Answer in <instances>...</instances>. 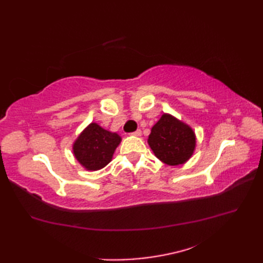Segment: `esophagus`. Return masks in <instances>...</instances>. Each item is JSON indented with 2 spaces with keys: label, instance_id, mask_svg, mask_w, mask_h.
<instances>
[{
  "label": "esophagus",
  "instance_id": "1",
  "mask_svg": "<svg viewBox=\"0 0 263 263\" xmlns=\"http://www.w3.org/2000/svg\"><path fill=\"white\" fill-rule=\"evenodd\" d=\"M132 136H135V137H140L141 136V130H137V131H135L132 133Z\"/></svg>",
  "mask_w": 263,
  "mask_h": 263
}]
</instances>
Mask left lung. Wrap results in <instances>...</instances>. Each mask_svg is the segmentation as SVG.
<instances>
[{"label": "left lung", "mask_w": 263, "mask_h": 263, "mask_svg": "<svg viewBox=\"0 0 263 263\" xmlns=\"http://www.w3.org/2000/svg\"><path fill=\"white\" fill-rule=\"evenodd\" d=\"M148 144L166 165L178 166L192 157L197 138L192 127L171 114L164 113L152 127Z\"/></svg>", "instance_id": "left-lung-1"}]
</instances>
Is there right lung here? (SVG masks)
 Returning a JSON list of instances; mask_svg holds the SVG:
<instances>
[{"label": "right lung", "mask_w": 263, "mask_h": 263, "mask_svg": "<svg viewBox=\"0 0 263 263\" xmlns=\"http://www.w3.org/2000/svg\"><path fill=\"white\" fill-rule=\"evenodd\" d=\"M122 138L116 132L90 123L73 142V155L87 171H99L110 163Z\"/></svg>", "instance_id": "1"}]
</instances>
